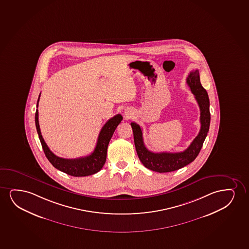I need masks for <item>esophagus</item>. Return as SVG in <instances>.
<instances>
[{
  "instance_id": "obj_1",
  "label": "esophagus",
  "mask_w": 249,
  "mask_h": 249,
  "mask_svg": "<svg viewBox=\"0 0 249 249\" xmlns=\"http://www.w3.org/2000/svg\"><path fill=\"white\" fill-rule=\"evenodd\" d=\"M126 115L127 117H130V116H131V113H130V112H126Z\"/></svg>"
}]
</instances>
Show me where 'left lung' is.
I'll use <instances>...</instances> for the list:
<instances>
[{
    "mask_svg": "<svg viewBox=\"0 0 249 249\" xmlns=\"http://www.w3.org/2000/svg\"><path fill=\"white\" fill-rule=\"evenodd\" d=\"M187 84L194 94L200 109L201 127L197 137L184 151L178 153H154L146 148L142 139V129L137 123H131L136 151L140 161L146 168L160 173L171 172L184 167L194 161L200 152L209 129H210V100L205 89L202 86L198 70L191 71Z\"/></svg>",
    "mask_w": 249,
    "mask_h": 249,
    "instance_id": "obj_1",
    "label": "left lung"
}]
</instances>
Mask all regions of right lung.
I'll return each instance as SVG.
<instances>
[{
  "label": "right lung",
  "mask_w": 249,
  "mask_h": 249,
  "mask_svg": "<svg viewBox=\"0 0 249 249\" xmlns=\"http://www.w3.org/2000/svg\"><path fill=\"white\" fill-rule=\"evenodd\" d=\"M39 96L40 94L37 101V108H38ZM122 120H123L122 115L117 114L112 118H110L109 121H107V123L100 130V134L98 137L97 143L92 154L81 158L64 159L54 155L50 150L47 144L45 143L39 128L38 110H36V129H37V133L39 135V139L46 158L48 159L49 161L52 163V165L55 168L72 177H87V176L97 173L98 171H100L102 169L107 160L108 144L111 137L113 135L115 130L122 122Z\"/></svg>",
  "instance_id": "add662e5"
}]
</instances>
